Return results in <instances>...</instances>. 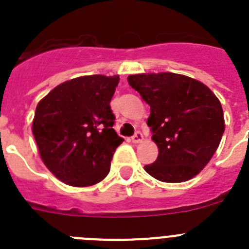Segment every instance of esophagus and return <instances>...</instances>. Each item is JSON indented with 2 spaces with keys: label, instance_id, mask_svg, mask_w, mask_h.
<instances>
[{
  "label": "esophagus",
  "instance_id": "obj_1",
  "mask_svg": "<svg viewBox=\"0 0 249 249\" xmlns=\"http://www.w3.org/2000/svg\"><path fill=\"white\" fill-rule=\"evenodd\" d=\"M131 140H132V142H133V143H140V142H142V140H143V135H142L140 131H137L135 135L132 136Z\"/></svg>",
  "mask_w": 249,
  "mask_h": 249
}]
</instances>
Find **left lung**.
Masks as SVG:
<instances>
[{"mask_svg": "<svg viewBox=\"0 0 249 249\" xmlns=\"http://www.w3.org/2000/svg\"><path fill=\"white\" fill-rule=\"evenodd\" d=\"M127 80L151 107L147 124L158 157L144 166L146 172L168 183L198 175L224 132L223 109L215 94L199 81L172 72L131 74Z\"/></svg>", "mask_w": 249, "mask_h": 249, "instance_id": "8db88e82", "label": "left lung"}]
</instances>
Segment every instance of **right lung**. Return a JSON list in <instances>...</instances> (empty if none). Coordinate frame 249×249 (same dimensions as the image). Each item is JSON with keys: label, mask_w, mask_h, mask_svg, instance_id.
I'll return each instance as SVG.
<instances>
[{"label": "right lung", "mask_w": 249, "mask_h": 249, "mask_svg": "<svg viewBox=\"0 0 249 249\" xmlns=\"http://www.w3.org/2000/svg\"><path fill=\"white\" fill-rule=\"evenodd\" d=\"M120 77H77L39 101L32 132L39 156L59 181L73 187L98 183L108 175L123 138L116 133L111 102Z\"/></svg>", "instance_id": "obj_1"}]
</instances>
